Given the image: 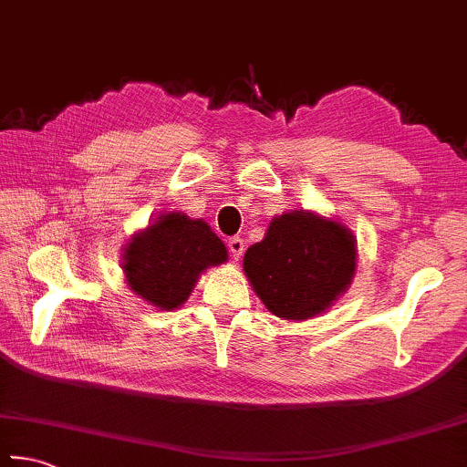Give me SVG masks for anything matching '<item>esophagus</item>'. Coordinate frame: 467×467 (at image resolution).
Segmentation results:
<instances>
[{
    "label": "esophagus",
    "mask_w": 467,
    "mask_h": 467,
    "mask_svg": "<svg viewBox=\"0 0 467 467\" xmlns=\"http://www.w3.org/2000/svg\"><path fill=\"white\" fill-rule=\"evenodd\" d=\"M228 251H231L233 259H236V261L241 259L243 251H244V243H243L241 236H233V239H228Z\"/></svg>",
    "instance_id": "esophagus-1"
}]
</instances>
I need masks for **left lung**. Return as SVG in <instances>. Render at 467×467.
<instances>
[{"label":"left lung","mask_w":467,"mask_h":467,"mask_svg":"<svg viewBox=\"0 0 467 467\" xmlns=\"http://www.w3.org/2000/svg\"><path fill=\"white\" fill-rule=\"evenodd\" d=\"M243 269L271 315L290 322L310 320L351 285L358 241L341 220L290 210L271 218L263 241L244 253Z\"/></svg>","instance_id":"1"}]
</instances>
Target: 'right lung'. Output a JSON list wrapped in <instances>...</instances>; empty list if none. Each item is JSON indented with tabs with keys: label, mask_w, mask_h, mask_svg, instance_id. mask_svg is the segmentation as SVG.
Masks as SVG:
<instances>
[{
	"label": "right lung",
	"mask_w": 467,
	"mask_h": 467,
	"mask_svg": "<svg viewBox=\"0 0 467 467\" xmlns=\"http://www.w3.org/2000/svg\"><path fill=\"white\" fill-rule=\"evenodd\" d=\"M228 261L224 243L206 220L161 212L122 249V274L130 290L155 310H175L190 298L200 275Z\"/></svg>",
	"instance_id": "right-lung-1"
}]
</instances>
